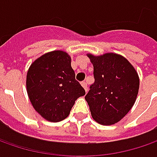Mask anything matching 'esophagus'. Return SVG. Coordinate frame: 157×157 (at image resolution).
<instances>
[{"label":"esophagus","mask_w":157,"mask_h":157,"mask_svg":"<svg viewBox=\"0 0 157 157\" xmlns=\"http://www.w3.org/2000/svg\"><path fill=\"white\" fill-rule=\"evenodd\" d=\"M81 86H83V87H84V89L86 90V92H87V91H88L87 84H86V82H85V81H83L81 83Z\"/></svg>","instance_id":"1"}]
</instances>
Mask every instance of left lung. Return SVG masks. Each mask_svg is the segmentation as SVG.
Segmentation results:
<instances>
[{"mask_svg": "<svg viewBox=\"0 0 157 157\" xmlns=\"http://www.w3.org/2000/svg\"><path fill=\"white\" fill-rule=\"evenodd\" d=\"M94 64V83L85 99L92 116L101 125L117 123L130 111L139 91V76L122 56L87 54Z\"/></svg>", "mask_w": 157, "mask_h": 157, "instance_id": "left-lung-1", "label": "left lung"}]
</instances>
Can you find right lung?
<instances>
[{
    "label": "right lung",
    "instance_id": "obj_1",
    "mask_svg": "<svg viewBox=\"0 0 157 157\" xmlns=\"http://www.w3.org/2000/svg\"><path fill=\"white\" fill-rule=\"evenodd\" d=\"M71 57L63 51L44 54L29 66L26 86L35 110L45 120L57 122L70 114L75 100L86 94L75 79Z\"/></svg>",
    "mask_w": 157,
    "mask_h": 157
}]
</instances>
